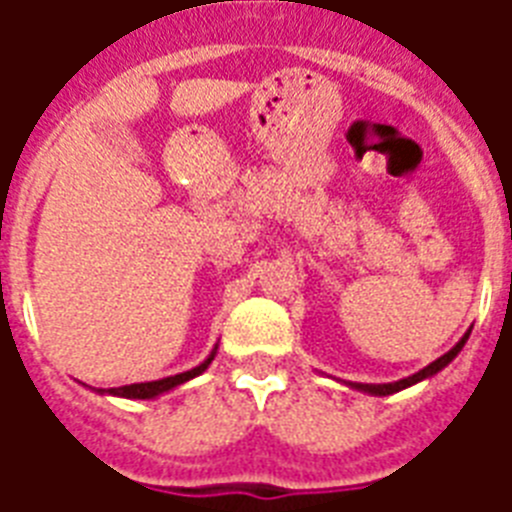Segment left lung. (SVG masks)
Segmentation results:
<instances>
[{"mask_svg": "<svg viewBox=\"0 0 512 512\" xmlns=\"http://www.w3.org/2000/svg\"><path fill=\"white\" fill-rule=\"evenodd\" d=\"M465 340H468V335L462 337V340L457 342V345H454L452 350H449V353H444V356H441V358H436L433 364H428V366H425V369H420V372H417V374H412V377H406V380L385 382V385H364V382H353V388L364 390V393H372V396H390V393H398V390L409 388V385H414V382L428 380V377H433V374H436V372H441V369H444V366L449 364V361H452V358L457 356V353H460L462 345H465Z\"/></svg>", "mask_w": 512, "mask_h": 512, "instance_id": "8db88e82", "label": "left lung"}]
</instances>
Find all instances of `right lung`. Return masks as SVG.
<instances>
[{"instance_id": "add662e5", "label": "right lung", "mask_w": 512, "mask_h": 512, "mask_svg": "<svg viewBox=\"0 0 512 512\" xmlns=\"http://www.w3.org/2000/svg\"><path fill=\"white\" fill-rule=\"evenodd\" d=\"M212 358H215V350L209 353V358L204 364H199L196 369L191 372H183V374H175V377H164V380H154V382H135V385H124V388H111V390H100V393H111V396H124V398H154V396H162L167 390L177 388V385H183V382L193 380L196 374H201L212 364Z\"/></svg>"}]
</instances>
